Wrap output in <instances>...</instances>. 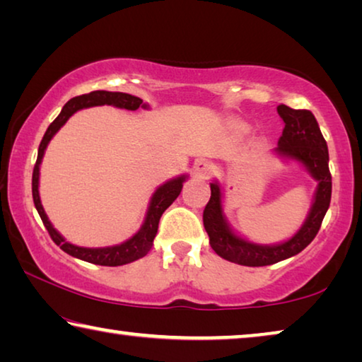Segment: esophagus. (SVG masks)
Instances as JSON below:
<instances>
[{
    "mask_svg": "<svg viewBox=\"0 0 362 362\" xmlns=\"http://www.w3.org/2000/svg\"><path fill=\"white\" fill-rule=\"evenodd\" d=\"M214 173H216V168L207 159H198L194 163V174L201 177V179H209Z\"/></svg>",
    "mask_w": 362,
    "mask_h": 362,
    "instance_id": "1",
    "label": "esophagus"
}]
</instances>
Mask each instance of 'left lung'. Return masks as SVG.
<instances>
[{"instance_id": "8db88e82", "label": "left lung", "mask_w": 362, "mask_h": 362, "mask_svg": "<svg viewBox=\"0 0 362 362\" xmlns=\"http://www.w3.org/2000/svg\"><path fill=\"white\" fill-rule=\"evenodd\" d=\"M278 113L284 121V129L276 151L297 159L320 182L315 204L302 228L289 241L278 246H259L233 235L222 216V192L217 183H211V199L203 212L209 244L222 259L238 265L267 267L302 252L315 240L330 204L332 175L329 170V151L315 115L310 110H296L284 103L278 107Z\"/></svg>"}]
</instances>
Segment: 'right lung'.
I'll return each instance as SVG.
<instances>
[{
  "label": "right lung",
  "mask_w": 362,
  "mask_h": 362,
  "mask_svg": "<svg viewBox=\"0 0 362 362\" xmlns=\"http://www.w3.org/2000/svg\"><path fill=\"white\" fill-rule=\"evenodd\" d=\"M95 105H115L118 108H126V110H137L139 107H144V108L146 107L144 105L142 99H139L136 95L124 94V93H110V90H93V93L89 94L73 97V99L66 102L60 115L51 122V124H49L45 137H42L40 144L38 158H36V164L33 168V177H32L33 203H35L36 211L40 214L42 223L46 226L49 236H51V240L56 243L64 252H66L71 257H76V259H81L84 262L94 263V265L119 267V265H126V263H131L134 260L142 259V257H145L150 252V249L153 246V240H155L156 231H158L159 218H161L163 212L177 199V196L180 194L183 182H185V177H179V179L170 180L156 189L151 198L150 209H148V214H146L144 226L140 228L137 235H134L131 240H127L126 243L118 244V246H113V247H100V249L78 247V246H73L70 243H66L64 238L52 228V225L47 220L45 209H42L41 206L40 193H38L40 164H41L42 155H45V150L49 144V140H51L54 134H56L60 127L65 124L66 119H69L73 113L78 112V110L95 107Z\"/></svg>",
  "instance_id": "add662e5"
}]
</instances>
